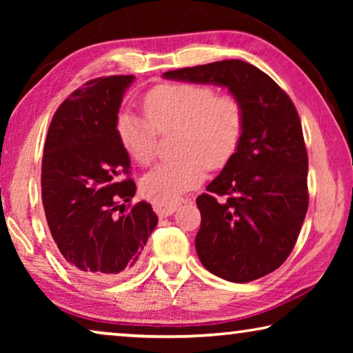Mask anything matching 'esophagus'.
Masks as SVG:
<instances>
[{
    "instance_id": "esophagus-1",
    "label": "esophagus",
    "mask_w": 353,
    "mask_h": 353,
    "mask_svg": "<svg viewBox=\"0 0 353 353\" xmlns=\"http://www.w3.org/2000/svg\"><path fill=\"white\" fill-rule=\"evenodd\" d=\"M188 199L183 198V196H176V198H171V199H154L152 201V207L155 213L159 214V216H170V214L174 213L179 207L182 204H185Z\"/></svg>"
}]
</instances>
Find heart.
Listing matches in <instances>:
<instances>
[{
	"label": "heart",
	"instance_id": "1",
	"mask_svg": "<svg viewBox=\"0 0 353 353\" xmlns=\"http://www.w3.org/2000/svg\"><path fill=\"white\" fill-rule=\"evenodd\" d=\"M146 116L123 113L117 130L137 163L149 165L157 155L159 132L179 130L176 152L148 172L141 188L155 199H171L204 181L207 166L224 168L240 149L246 130V109L235 94H219L204 83H165L148 94Z\"/></svg>",
	"mask_w": 353,
	"mask_h": 353
}]
</instances>
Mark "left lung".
I'll return each mask as SVG.
<instances>
[{
    "instance_id": "obj_1",
    "label": "left lung",
    "mask_w": 353,
    "mask_h": 353,
    "mask_svg": "<svg viewBox=\"0 0 353 353\" xmlns=\"http://www.w3.org/2000/svg\"><path fill=\"white\" fill-rule=\"evenodd\" d=\"M163 77L227 87L246 109L240 149L196 199L201 263L235 283L276 271L294 248L308 208V155L291 98L238 59L166 71Z\"/></svg>"
}]
</instances>
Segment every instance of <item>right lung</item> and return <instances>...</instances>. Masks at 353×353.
<instances>
[{"label": "right lung", "mask_w": 353, "mask_h": 353, "mask_svg": "<svg viewBox=\"0 0 353 353\" xmlns=\"http://www.w3.org/2000/svg\"><path fill=\"white\" fill-rule=\"evenodd\" d=\"M132 81L97 77L71 93L52 117L41 160V202L59 252L74 274L98 282L134 271L159 221L145 201L124 213L137 187L117 123Z\"/></svg>", "instance_id": "1"}]
</instances>
